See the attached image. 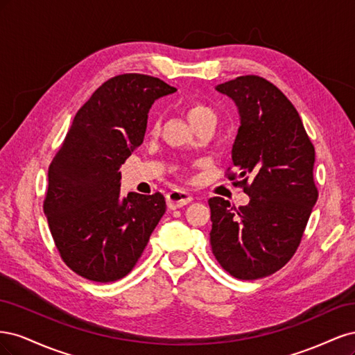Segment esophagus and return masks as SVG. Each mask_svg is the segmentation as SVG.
Instances as JSON below:
<instances>
[{
	"instance_id": "esophagus-1",
	"label": "esophagus",
	"mask_w": 355,
	"mask_h": 355,
	"mask_svg": "<svg viewBox=\"0 0 355 355\" xmlns=\"http://www.w3.org/2000/svg\"><path fill=\"white\" fill-rule=\"evenodd\" d=\"M166 200H167V207L171 209V210H175V209H179V207H184V206H187L188 202H191L192 196L188 194V192H185V191L173 189L166 196Z\"/></svg>"
}]
</instances>
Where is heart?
I'll list each match as a JSON object with an SVG mask.
<instances>
[{
  "mask_svg": "<svg viewBox=\"0 0 355 355\" xmlns=\"http://www.w3.org/2000/svg\"><path fill=\"white\" fill-rule=\"evenodd\" d=\"M207 116H213L214 118V114L213 111L209 108V106L202 105V103H192L188 106L187 110V118L188 121L191 123V125L202 120V118H207Z\"/></svg>",
  "mask_w": 355,
  "mask_h": 355,
  "instance_id": "1",
  "label": "heart"
}]
</instances>
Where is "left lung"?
<instances>
[{
	"mask_svg": "<svg viewBox=\"0 0 355 355\" xmlns=\"http://www.w3.org/2000/svg\"><path fill=\"white\" fill-rule=\"evenodd\" d=\"M214 89L237 105L231 157L240 173L228 178L239 179L250 201L235 209L209 200L211 250L232 277L257 280L283 268L302 239L318 198L315 151L296 108L270 81L245 75Z\"/></svg>",
	"mask_w": 355,
	"mask_h": 355,
	"instance_id": "left-lung-1",
	"label": "left lung"
}]
</instances>
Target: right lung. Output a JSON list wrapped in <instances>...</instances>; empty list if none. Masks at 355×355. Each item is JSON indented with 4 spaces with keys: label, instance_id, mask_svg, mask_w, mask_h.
Returning a JSON list of instances; mask_svg holds the SVG:
<instances>
[{
    "label": "right lung",
    "instance_id": "right-lung-1",
    "mask_svg": "<svg viewBox=\"0 0 355 355\" xmlns=\"http://www.w3.org/2000/svg\"><path fill=\"white\" fill-rule=\"evenodd\" d=\"M176 89L142 73L103 83L75 115L49 167L44 214L73 272L111 283L133 270L166 211L155 192L120 196V167L144 142L153 103Z\"/></svg>",
    "mask_w": 355,
    "mask_h": 355
}]
</instances>
